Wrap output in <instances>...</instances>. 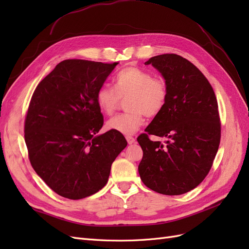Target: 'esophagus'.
<instances>
[{"label": "esophagus", "mask_w": 249, "mask_h": 249, "mask_svg": "<svg viewBox=\"0 0 249 249\" xmlns=\"http://www.w3.org/2000/svg\"><path fill=\"white\" fill-rule=\"evenodd\" d=\"M125 138H126V141H127V143H129V144H133V143L135 142V138L132 137V136H126Z\"/></svg>", "instance_id": "34e87169"}]
</instances>
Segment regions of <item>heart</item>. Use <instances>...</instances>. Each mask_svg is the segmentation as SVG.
I'll use <instances>...</instances> for the list:
<instances>
[{"instance_id": "obj_1", "label": "heart", "mask_w": 249, "mask_h": 249, "mask_svg": "<svg viewBox=\"0 0 249 249\" xmlns=\"http://www.w3.org/2000/svg\"><path fill=\"white\" fill-rule=\"evenodd\" d=\"M168 89L161 78H153L148 71L129 66L120 71L114 78V88L103 84L96 91L95 101L100 110L111 115L116 110L120 99L125 101V113L112 117L107 129L124 135H133L144 124V114L155 117L165 107Z\"/></svg>"}]
</instances>
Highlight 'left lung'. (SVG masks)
Segmentation results:
<instances>
[{
  "label": "left lung",
  "instance_id": "8db88e82",
  "mask_svg": "<svg viewBox=\"0 0 249 249\" xmlns=\"http://www.w3.org/2000/svg\"><path fill=\"white\" fill-rule=\"evenodd\" d=\"M162 74L168 96L137 141L143 150L138 171L143 184L165 195H180L207 177L220 143V118L214 90L196 66L176 54L145 62ZM148 134L166 137L165 145Z\"/></svg>",
  "mask_w": 249,
  "mask_h": 249
}]
</instances>
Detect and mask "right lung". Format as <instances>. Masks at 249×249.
<instances>
[{"instance_id": "right-lung-1", "label": "right lung", "mask_w": 249, "mask_h": 249, "mask_svg": "<svg viewBox=\"0 0 249 249\" xmlns=\"http://www.w3.org/2000/svg\"><path fill=\"white\" fill-rule=\"evenodd\" d=\"M117 64L64 60L32 95L25 120L29 159L60 196L81 199L100 191L127 144L120 133L97 134L104 118L96 91Z\"/></svg>"}]
</instances>
